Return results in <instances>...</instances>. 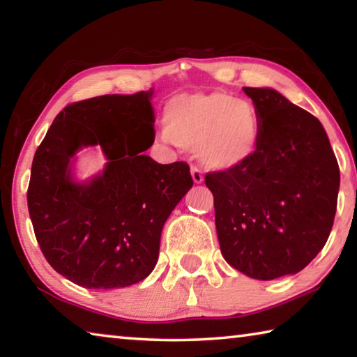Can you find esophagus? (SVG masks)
<instances>
[{
  "mask_svg": "<svg viewBox=\"0 0 357 357\" xmlns=\"http://www.w3.org/2000/svg\"><path fill=\"white\" fill-rule=\"evenodd\" d=\"M190 173H192L193 183H195V184H202L203 181H204V174H203V172H202V168H200V167L192 165V168H190Z\"/></svg>",
  "mask_w": 357,
  "mask_h": 357,
  "instance_id": "esophagus-1",
  "label": "esophagus"
}]
</instances>
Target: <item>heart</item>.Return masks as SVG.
Masks as SVG:
<instances>
[{"label":"heart","mask_w":357,"mask_h":357,"mask_svg":"<svg viewBox=\"0 0 357 357\" xmlns=\"http://www.w3.org/2000/svg\"><path fill=\"white\" fill-rule=\"evenodd\" d=\"M162 123L168 140L195 151L204 165L217 170L245 164L261 137L257 108L223 91L174 96L165 104Z\"/></svg>","instance_id":"obj_1"}]
</instances>
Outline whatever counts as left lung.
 Instances as JSON below:
<instances>
[{"instance_id":"1","label":"left lung","mask_w":357,"mask_h":357,"mask_svg":"<svg viewBox=\"0 0 357 357\" xmlns=\"http://www.w3.org/2000/svg\"><path fill=\"white\" fill-rule=\"evenodd\" d=\"M261 121L245 164L204 178L223 258L258 280L296 274L334 225L340 170L323 126L269 88H244Z\"/></svg>"}]
</instances>
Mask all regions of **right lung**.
<instances>
[{
    "instance_id": "right-lung-1",
    "label": "right lung",
    "mask_w": 357,
    "mask_h": 357,
    "mask_svg": "<svg viewBox=\"0 0 357 357\" xmlns=\"http://www.w3.org/2000/svg\"><path fill=\"white\" fill-rule=\"evenodd\" d=\"M151 91L74 102L56 114L36 151L28 211L53 269L93 289L124 288L153 273L160 233L193 179L185 162L162 165L142 154L154 143ZM99 144L107 167L77 185L70 159Z\"/></svg>"
}]
</instances>
